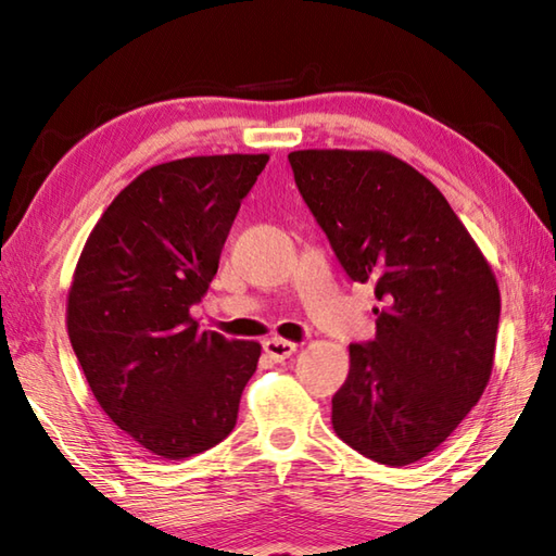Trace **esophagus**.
Instances as JSON below:
<instances>
[{
  "instance_id": "obj_1",
  "label": "esophagus",
  "mask_w": 556,
  "mask_h": 556,
  "mask_svg": "<svg viewBox=\"0 0 556 556\" xmlns=\"http://www.w3.org/2000/svg\"><path fill=\"white\" fill-rule=\"evenodd\" d=\"M263 346H265L267 356H269L271 361H277V363L291 358L293 353H296V349H299V344H293V341H287V339H279V337L267 339Z\"/></svg>"
}]
</instances>
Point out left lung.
Segmentation results:
<instances>
[{
	"label": "left lung",
	"instance_id": "8db88e82",
	"mask_svg": "<svg viewBox=\"0 0 556 556\" xmlns=\"http://www.w3.org/2000/svg\"><path fill=\"white\" fill-rule=\"evenodd\" d=\"M293 179L341 267L375 285L377 334L351 344L339 440L384 466L434 452L490 382L500 287L430 179L382 150H296Z\"/></svg>",
	"mask_w": 556,
	"mask_h": 556
}]
</instances>
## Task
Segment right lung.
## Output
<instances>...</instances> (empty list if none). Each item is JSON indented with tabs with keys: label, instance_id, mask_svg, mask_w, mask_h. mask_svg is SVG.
<instances>
[{
	"label": "right lung",
	"instance_id": "obj_1",
	"mask_svg": "<svg viewBox=\"0 0 556 556\" xmlns=\"http://www.w3.org/2000/svg\"><path fill=\"white\" fill-rule=\"evenodd\" d=\"M269 155L157 164L112 200L83 245L66 329L83 375L114 425L167 460L227 437L257 341L200 332L191 305L217 275L241 200Z\"/></svg>",
	"mask_w": 556,
	"mask_h": 556
}]
</instances>
